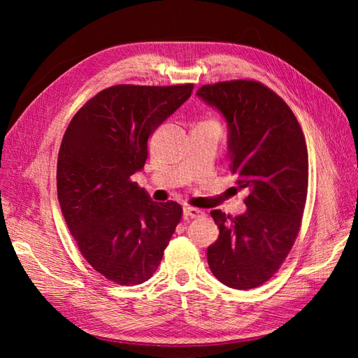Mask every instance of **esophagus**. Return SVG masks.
<instances>
[{"mask_svg":"<svg viewBox=\"0 0 358 358\" xmlns=\"http://www.w3.org/2000/svg\"><path fill=\"white\" fill-rule=\"evenodd\" d=\"M204 215V212L200 210V209H195V208H191V206H186L183 208V217L186 220H192V218H200Z\"/></svg>","mask_w":358,"mask_h":358,"instance_id":"obj_1","label":"esophagus"}]
</instances>
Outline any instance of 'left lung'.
<instances>
[{
	"label": "left lung",
	"instance_id": "1",
	"mask_svg": "<svg viewBox=\"0 0 358 358\" xmlns=\"http://www.w3.org/2000/svg\"><path fill=\"white\" fill-rule=\"evenodd\" d=\"M227 123V157L246 210H212L220 229L208 248L212 273L234 289L268 281L299 235L308 194V148L289 106L258 81L234 80L196 90Z\"/></svg>",
	"mask_w": 358,
	"mask_h": 358
}]
</instances>
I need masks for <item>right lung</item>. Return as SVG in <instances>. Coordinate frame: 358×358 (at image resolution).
I'll use <instances>...</instances> for the list:
<instances>
[{
  "mask_svg": "<svg viewBox=\"0 0 358 358\" xmlns=\"http://www.w3.org/2000/svg\"><path fill=\"white\" fill-rule=\"evenodd\" d=\"M194 85H118L98 92L66 129L57 164L58 201L83 257L117 285H140L162 263L183 209L152 201L132 181L148 140Z\"/></svg>",
  "mask_w": 358,
  "mask_h": 358,
  "instance_id": "right-lung-1",
  "label": "right lung"
}]
</instances>
